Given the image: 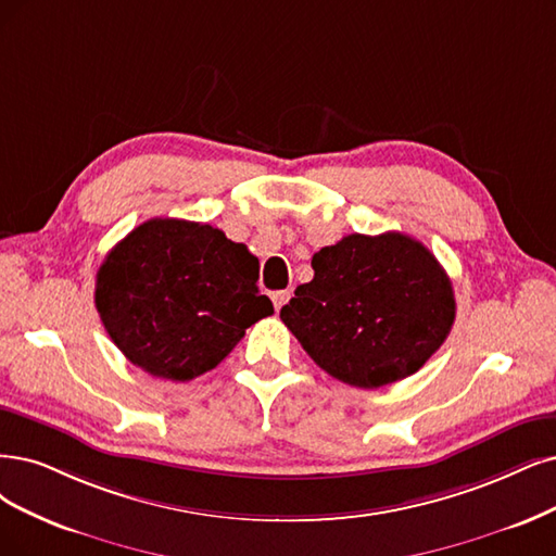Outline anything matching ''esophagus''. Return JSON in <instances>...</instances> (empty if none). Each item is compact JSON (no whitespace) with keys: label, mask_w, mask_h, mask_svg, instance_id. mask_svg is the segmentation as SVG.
Here are the masks:
<instances>
[{"label":"esophagus","mask_w":556,"mask_h":556,"mask_svg":"<svg viewBox=\"0 0 556 556\" xmlns=\"http://www.w3.org/2000/svg\"><path fill=\"white\" fill-rule=\"evenodd\" d=\"M270 298H273V304H275V309L279 312V309H281V306H283L286 302H289V300H291V291H275V293H273Z\"/></svg>","instance_id":"obj_1"}]
</instances>
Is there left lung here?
<instances>
[{
  "label": "left lung",
  "instance_id": "8db88e82",
  "mask_svg": "<svg viewBox=\"0 0 556 556\" xmlns=\"http://www.w3.org/2000/svg\"><path fill=\"white\" fill-rule=\"evenodd\" d=\"M281 320L323 371L359 389L417 374L451 332L456 298L426 247L399 231L351 233L312 258Z\"/></svg>",
  "mask_w": 556,
  "mask_h": 556
}]
</instances>
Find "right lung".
Wrapping results in <instances>:
<instances>
[{
    "mask_svg": "<svg viewBox=\"0 0 556 556\" xmlns=\"http://www.w3.org/2000/svg\"><path fill=\"white\" fill-rule=\"evenodd\" d=\"M258 258L211 224L155 217L102 261L96 309L141 371L188 382L215 368L244 330L270 316L258 293Z\"/></svg>",
    "mask_w": 556,
    "mask_h": 556,
    "instance_id": "add662e5",
    "label": "right lung"
}]
</instances>
